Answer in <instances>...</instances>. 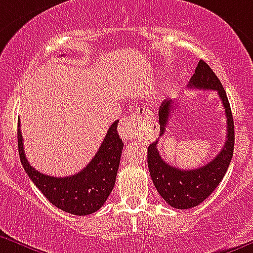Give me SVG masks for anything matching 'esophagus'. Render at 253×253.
Wrapping results in <instances>:
<instances>
[{
    "instance_id": "34e87169",
    "label": "esophagus",
    "mask_w": 253,
    "mask_h": 253,
    "mask_svg": "<svg viewBox=\"0 0 253 253\" xmlns=\"http://www.w3.org/2000/svg\"><path fill=\"white\" fill-rule=\"evenodd\" d=\"M142 120H145L143 113H133L132 116L122 118L118 125V133L124 140H132L138 135L141 127H142Z\"/></svg>"
}]
</instances>
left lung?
Segmentation results:
<instances>
[{
	"label": "left lung",
	"instance_id": "8db88e82",
	"mask_svg": "<svg viewBox=\"0 0 253 253\" xmlns=\"http://www.w3.org/2000/svg\"><path fill=\"white\" fill-rule=\"evenodd\" d=\"M188 87L194 89L217 90L226 112L227 138L223 149L213 160L192 170H181L165 163L159 154V140L150 145L147 149V166L152 183L166 203L176 209H189L199 206L213 193L227 172L234 149L233 117L226 90L214 72L204 60H199ZM172 108V101H164L159 108L160 136L165 132Z\"/></svg>",
	"mask_w": 253,
	"mask_h": 253
}]
</instances>
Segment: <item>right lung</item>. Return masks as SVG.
<instances>
[{"mask_svg": "<svg viewBox=\"0 0 253 253\" xmlns=\"http://www.w3.org/2000/svg\"><path fill=\"white\" fill-rule=\"evenodd\" d=\"M117 125L118 121L111 125L99 150L82 171L70 176L56 177L42 174L29 164L25 156L19 121V154L25 171L36 188L56 208L76 215L92 214L103 206L116 183L124 149Z\"/></svg>", "mask_w": 253, "mask_h": 253, "instance_id": "obj_1", "label": "right lung"}]
</instances>
